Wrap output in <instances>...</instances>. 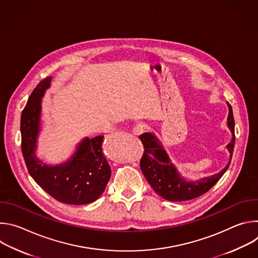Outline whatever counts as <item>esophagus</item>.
<instances>
[{"label":"esophagus","instance_id":"esophagus-1","mask_svg":"<svg viewBox=\"0 0 258 258\" xmlns=\"http://www.w3.org/2000/svg\"><path fill=\"white\" fill-rule=\"evenodd\" d=\"M146 128H147V127H146L144 124L139 123V124L135 125V127L133 128V133H134L136 136H140V135H142V134H144V133L146 132Z\"/></svg>","mask_w":258,"mask_h":258}]
</instances>
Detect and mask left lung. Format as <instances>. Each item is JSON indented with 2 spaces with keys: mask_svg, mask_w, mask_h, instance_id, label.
<instances>
[{
  "mask_svg": "<svg viewBox=\"0 0 258 258\" xmlns=\"http://www.w3.org/2000/svg\"><path fill=\"white\" fill-rule=\"evenodd\" d=\"M228 106V126L232 132L233 138L227 147L232 159L235 146V120L232 106L229 103ZM140 139L145 148L140 162L141 169L153 190L168 201H187L205 194L224 175L231 163L230 159L229 164L216 174L197 181H187L179 176V173L169 161L162 144L153 134L145 133Z\"/></svg>",
  "mask_w": 258,
  "mask_h": 258,
  "instance_id": "obj_1",
  "label": "left lung"
}]
</instances>
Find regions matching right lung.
<instances>
[{"label":"right lung","instance_id":"add662e5","mask_svg":"<svg viewBox=\"0 0 258 258\" xmlns=\"http://www.w3.org/2000/svg\"><path fill=\"white\" fill-rule=\"evenodd\" d=\"M50 83L49 77L34 88L21 113V150L27 170L35 182L59 202L73 205L94 202L111 176L102 149L104 136L86 138L73 157L57 166L46 165L34 154L40 132L41 99Z\"/></svg>","mask_w":258,"mask_h":258}]
</instances>
